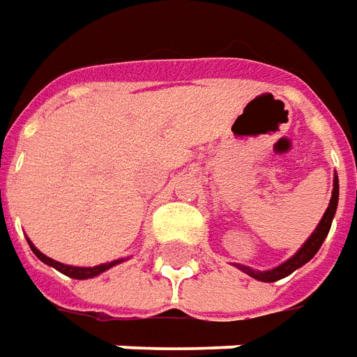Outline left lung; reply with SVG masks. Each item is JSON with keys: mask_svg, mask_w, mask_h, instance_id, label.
Instances as JSON below:
<instances>
[{"mask_svg": "<svg viewBox=\"0 0 357 357\" xmlns=\"http://www.w3.org/2000/svg\"><path fill=\"white\" fill-rule=\"evenodd\" d=\"M333 196H331V204H328V208L324 211L323 220L319 221V225H317V229L311 233V237L303 243V247L297 250L296 255L291 258H287L284 264H280V266L272 268V270H264V272H260V270H252L249 266H241V264H235L237 268H241L245 274H249L250 278H255V280H260V282H278V280H282V278L289 276L291 272H296L297 268H301L303 264H307L311 258L319 252L321 249V245H323V241L326 239V235H328V231H331V225H333L334 220V213H336V206H338V176L334 174V184H333Z\"/></svg>", "mask_w": 357, "mask_h": 357, "instance_id": "left-lung-1", "label": "left lung"}]
</instances>
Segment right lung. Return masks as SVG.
I'll return each mask as SVG.
<instances>
[{
    "mask_svg": "<svg viewBox=\"0 0 357 357\" xmlns=\"http://www.w3.org/2000/svg\"><path fill=\"white\" fill-rule=\"evenodd\" d=\"M26 241H29V245H31V249H33V252L36 255V258H40L44 264H48V266L56 268L58 272L66 274V276L73 278V280H89V278L99 276V274H102L105 270H108V268H112V266H116V264H120V262H122V258H120V260H112V262H107V264H99V266H89V268L70 266V264H61V262H58V260H52L50 257H46V255H43L40 250L36 249L33 243H31V239H26Z\"/></svg>",
    "mask_w": 357,
    "mask_h": 357,
    "instance_id": "obj_1",
    "label": "right lung"
}]
</instances>
